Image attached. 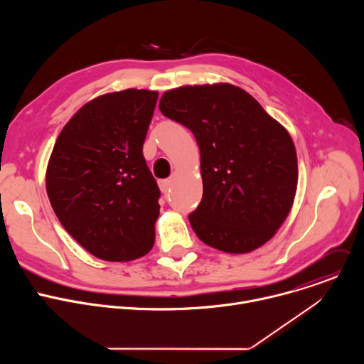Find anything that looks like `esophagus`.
<instances>
[{
  "mask_svg": "<svg viewBox=\"0 0 364 364\" xmlns=\"http://www.w3.org/2000/svg\"><path fill=\"white\" fill-rule=\"evenodd\" d=\"M159 186H160L161 191H163L164 194H167V193L170 191V187H171V180H160V181H159Z\"/></svg>",
  "mask_w": 364,
  "mask_h": 364,
  "instance_id": "esophagus-1",
  "label": "esophagus"
}]
</instances>
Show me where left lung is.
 Listing matches in <instances>:
<instances>
[{
    "label": "left lung",
    "instance_id": "left-lung-1",
    "mask_svg": "<svg viewBox=\"0 0 364 364\" xmlns=\"http://www.w3.org/2000/svg\"><path fill=\"white\" fill-rule=\"evenodd\" d=\"M200 148L203 198L188 215L200 240L228 253L267 243L291 212L298 183L288 131L230 83L181 86L160 100Z\"/></svg>",
    "mask_w": 364,
    "mask_h": 364
}]
</instances>
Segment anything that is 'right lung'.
Segmentation results:
<instances>
[{
    "instance_id": "obj_1",
    "label": "right lung",
    "mask_w": 364,
    "mask_h": 364,
    "mask_svg": "<svg viewBox=\"0 0 364 364\" xmlns=\"http://www.w3.org/2000/svg\"><path fill=\"white\" fill-rule=\"evenodd\" d=\"M159 92L125 89L83 105L59 134L46 173L51 207L93 256L127 262L155 240L160 188L142 154Z\"/></svg>"
}]
</instances>
